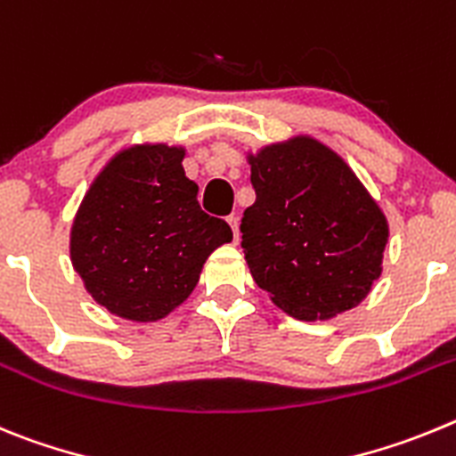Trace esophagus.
Instances as JSON below:
<instances>
[{"label":"esophagus","instance_id":"esophagus-1","mask_svg":"<svg viewBox=\"0 0 456 456\" xmlns=\"http://www.w3.org/2000/svg\"><path fill=\"white\" fill-rule=\"evenodd\" d=\"M227 223H229V227H232V232H233V240H236V238H238V218H236V216H229Z\"/></svg>","mask_w":456,"mask_h":456}]
</instances>
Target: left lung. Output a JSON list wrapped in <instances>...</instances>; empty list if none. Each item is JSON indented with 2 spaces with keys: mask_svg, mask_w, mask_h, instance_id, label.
Masks as SVG:
<instances>
[{
  "mask_svg": "<svg viewBox=\"0 0 456 456\" xmlns=\"http://www.w3.org/2000/svg\"><path fill=\"white\" fill-rule=\"evenodd\" d=\"M256 202L240 220L258 289L297 320H330L381 274L388 223L343 159L311 136L248 154Z\"/></svg>",
  "mask_w": 456,
  "mask_h": 456,
  "instance_id": "8db88e82",
  "label": "left lung"
}]
</instances>
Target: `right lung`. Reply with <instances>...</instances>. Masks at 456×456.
Returning <instances> with one entry per match:
<instances>
[{
	"label": "right lung",
	"instance_id": "add662e5",
	"mask_svg": "<svg viewBox=\"0 0 456 456\" xmlns=\"http://www.w3.org/2000/svg\"><path fill=\"white\" fill-rule=\"evenodd\" d=\"M183 147L142 142L118 151L90 183L69 232V258L97 305L157 322L198 286L207 258L232 240L200 208Z\"/></svg>",
	"mask_w": 456,
	"mask_h": 456
}]
</instances>
